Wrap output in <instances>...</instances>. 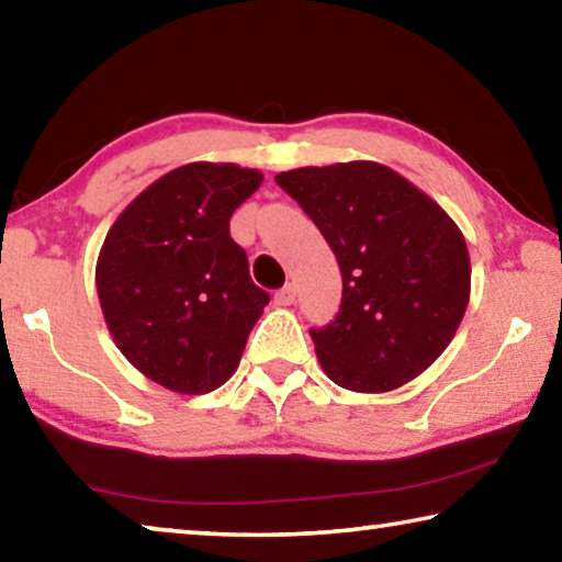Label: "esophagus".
<instances>
[{"instance_id": "34e87169", "label": "esophagus", "mask_w": 562, "mask_h": 562, "mask_svg": "<svg viewBox=\"0 0 562 562\" xmlns=\"http://www.w3.org/2000/svg\"><path fill=\"white\" fill-rule=\"evenodd\" d=\"M297 297V290H294V284H284L282 290L274 292V304H280V307H288V304L294 302Z\"/></svg>"}]
</instances>
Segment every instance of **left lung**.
<instances>
[{"label": "left lung", "instance_id": "obj_1", "mask_svg": "<svg viewBox=\"0 0 562 562\" xmlns=\"http://www.w3.org/2000/svg\"><path fill=\"white\" fill-rule=\"evenodd\" d=\"M325 235L341 304L310 329L319 364L349 392H392L429 369L459 329L471 294L465 240L439 203L374 160L274 176Z\"/></svg>", "mask_w": 562, "mask_h": 562}]
</instances>
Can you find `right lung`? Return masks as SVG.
I'll return each instance as SVG.
<instances>
[{
    "mask_svg": "<svg viewBox=\"0 0 562 562\" xmlns=\"http://www.w3.org/2000/svg\"><path fill=\"white\" fill-rule=\"evenodd\" d=\"M260 183V170L235 164L180 166L148 186L103 240L97 290L111 337L170 392L225 384L270 302L231 237V215Z\"/></svg>",
    "mask_w": 562,
    "mask_h": 562,
    "instance_id": "1",
    "label": "right lung"
}]
</instances>
